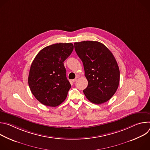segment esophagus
<instances>
[{"label": "esophagus", "mask_w": 150, "mask_h": 150, "mask_svg": "<svg viewBox=\"0 0 150 150\" xmlns=\"http://www.w3.org/2000/svg\"><path fill=\"white\" fill-rule=\"evenodd\" d=\"M78 78H79V76H78V75H76V78H75L74 79H73V80H72V81H73L74 82H76V81H77V80L78 79Z\"/></svg>", "instance_id": "34e87169"}]
</instances>
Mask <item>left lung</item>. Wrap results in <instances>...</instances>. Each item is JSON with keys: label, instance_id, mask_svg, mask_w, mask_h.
I'll list each match as a JSON object with an SVG mask.
<instances>
[{"label": "left lung", "instance_id": "8db88e82", "mask_svg": "<svg viewBox=\"0 0 150 150\" xmlns=\"http://www.w3.org/2000/svg\"><path fill=\"white\" fill-rule=\"evenodd\" d=\"M75 50L83 63L88 86L83 92L93 103L109 100L116 93L120 81L117 63L110 50L98 41L74 43Z\"/></svg>", "mask_w": 150, "mask_h": 150}]
</instances>
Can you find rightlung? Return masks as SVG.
Returning a JSON list of instances; mask_svg holds the SVG:
<instances>
[{
	"mask_svg": "<svg viewBox=\"0 0 150 150\" xmlns=\"http://www.w3.org/2000/svg\"><path fill=\"white\" fill-rule=\"evenodd\" d=\"M74 50L72 43H56L41 50L32 62L28 85L41 104L56 107L66 99L71 85L63 62Z\"/></svg>",
	"mask_w": 150,
	"mask_h": 150,
	"instance_id": "1",
	"label": "right lung"
}]
</instances>
